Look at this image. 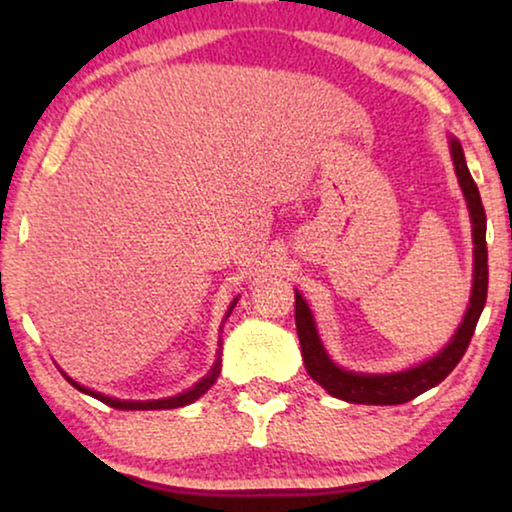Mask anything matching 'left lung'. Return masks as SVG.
<instances>
[{
  "label": "left lung",
  "instance_id": "obj_1",
  "mask_svg": "<svg viewBox=\"0 0 512 512\" xmlns=\"http://www.w3.org/2000/svg\"><path fill=\"white\" fill-rule=\"evenodd\" d=\"M450 153L454 172L459 177V186L464 191L473 223V289L464 321H461L457 333L452 335V340L436 356H431V359H426L415 368L387 375H363L335 366L331 356L326 354L324 345H321L310 307H307L303 296L296 291V328L300 349H303L305 368L314 382H319L328 394L340 398V401L363 405L408 403L412 398H417L419 394H424V391H429L431 387L443 382L457 368L461 356L466 354L468 342L473 338L475 326H478L482 307H485L487 300V216L485 207H482L478 186H475L471 172H468L464 149H461V144L454 137L450 139Z\"/></svg>",
  "mask_w": 512,
  "mask_h": 512
}]
</instances>
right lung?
I'll list each match as a JSON object with an SVG mask.
<instances>
[{
  "instance_id": "1",
  "label": "right lung",
  "mask_w": 512,
  "mask_h": 512,
  "mask_svg": "<svg viewBox=\"0 0 512 512\" xmlns=\"http://www.w3.org/2000/svg\"><path fill=\"white\" fill-rule=\"evenodd\" d=\"M235 303H237V298L233 300V303H230L226 317H230V312H233ZM219 354H221V352H219ZM219 373H221V356H219V359H216L212 370H209V373H207L205 377H202L200 382H195L191 389L184 391V394H179V396L160 398V401H118V398L97 394V391L83 387V384H76V382L72 380V377H67V375H65V377H67V382H72L76 389L83 391V394L97 398V401H102L104 405H109V408H116V410H170V408H184V405L198 401V398H200L202 394H205V391L216 382V377H219Z\"/></svg>"
}]
</instances>
